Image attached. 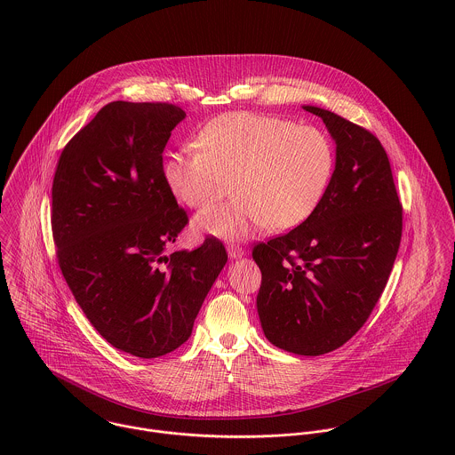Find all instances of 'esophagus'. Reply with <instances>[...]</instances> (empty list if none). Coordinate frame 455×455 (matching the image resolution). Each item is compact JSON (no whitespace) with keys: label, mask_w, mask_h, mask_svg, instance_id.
Instances as JSON below:
<instances>
[{"label":"esophagus","mask_w":455,"mask_h":455,"mask_svg":"<svg viewBox=\"0 0 455 455\" xmlns=\"http://www.w3.org/2000/svg\"><path fill=\"white\" fill-rule=\"evenodd\" d=\"M228 254H229L231 259H240V258L245 256V251L242 247H238V245H229L228 247Z\"/></svg>","instance_id":"34e87169"}]
</instances>
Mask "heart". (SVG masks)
I'll use <instances>...</instances> for the list:
<instances>
[{"label":"heart","mask_w":455,"mask_h":455,"mask_svg":"<svg viewBox=\"0 0 455 455\" xmlns=\"http://www.w3.org/2000/svg\"><path fill=\"white\" fill-rule=\"evenodd\" d=\"M197 145L168 156L164 182L177 201L203 208L233 180L235 197L195 220L197 233L224 240L249 238L266 226H299L323 201L334 172V147L325 132L276 116H219L199 132Z\"/></svg>","instance_id":"b5f03b06"}]
</instances>
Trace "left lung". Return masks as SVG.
Returning <instances> with one entry per match:
<instances>
[{"label": "left lung", "mask_w": 455, "mask_h": 455, "mask_svg": "<svg viewBox=\"0 0 455 455\" xmlns=\"http://www.w3.org/2000/svg\"><path fill=\"white\" fill-rule=\"evenodd\" d=\"M336 141L332 179L315 212L287 235L258 243L264 336L298 355H323L368 321L389 280L403 206L380 140L319 107Z\"/></svg>", "instance_id": "8db88e82"}]
</instances>
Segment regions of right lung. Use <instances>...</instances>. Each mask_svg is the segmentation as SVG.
<instances>
[{"instance_id":"obj_1","label":"right lung","mask_w":455,"mask_h":455,"mask_svg":"<svg viewBox=\"0 0 455 455\" xmlns=\"http://www.w3.org/2000/svg\"><path fill=\"white\" fill-rule=\"evenodd\" d=\"M186 112L112 101L66 143L52 182V236L66 283L116 348L154 359L179 348L228 254L208 236L168 254L189 217L163 175Z\"/></svg>"}]
</instances>
